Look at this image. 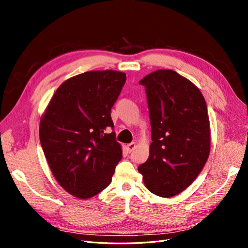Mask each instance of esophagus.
Masks as SVG:
<instances>
[{
  "instance_id": "1",
  "label": "esophagus",
  "mask_w": 248,
  "mask_h": 248,
  "mask_svg": "<svg viewBox=\"0 0 248 248\" xmlns=\"http://www.w3.org/2000/svg\"><path fill=\"white\" fill-rule=\"evenodd\" d=\"M136 146H137L136 142H130V144L127 145V150H128L129 152H131L132 150H134V148H136Z\"/></svg>"
}]
</instances>
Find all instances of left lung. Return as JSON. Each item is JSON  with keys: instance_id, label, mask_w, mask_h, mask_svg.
Wrapping results in <instances>:
<instances>
[{"instance_id": "left-lung-1", "label": "left lung", "mask_w": 248, "mask_h": 248, "mask_svg": "<svg viewBox=\"0 0 248 248\" xmlns=\"http://www.w3.org/2000/svg\"><path fill=\"white\" fill-rule=\"evenodd\" d=\"M140 84L146 88L152 142L139 171L152 193L171 198L196 180L209 157L207 104L199 88L174 70H156Z\"/></svg>"}]
</instances>
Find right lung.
I'll return each mask as SVG.
<instances>
[{
	"label": "right lung",
	"instance_id": "1",
	"mask_svg": "<svg viewBox=\"0 0 248 248\" xmlns=\"http://www.w3.org/2000/svg\"><path fill=\"white\" fill-rule=\"evenodd\" d=\"M126 74L96 70L65 80L40 120L41 147L52 175L73 197L87 200L111 182L121 145L110 109L121 93Z\"/></svg>",
	"mask_w": 248,
	"mask_h": 248
}]
</instances>
